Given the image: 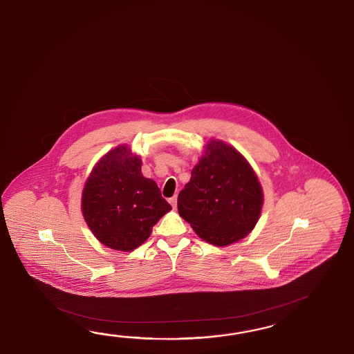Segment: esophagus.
<instances>
[{
	"label": "esophagus",
	"instance_id": "esophagus-1",
	"mask_svg": "<svg viewBox=\"0 0 354 354\" xmlns=\"http://www.w3.org/2000/svg\"><path fill=\"white\" fill-rule=\"evenodd\" d=\"M169 203L172 205V207L176 208V206H177V197H176V196L171 197V198H169Z\"/></svg>",
	"mask_w": 354,
	"mask_h": 354
}]
</instances>
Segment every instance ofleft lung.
I'll use <instances>...</instances> for the list:
<instances>
[{
	"label": "left lung",
	"instance_id": "left-lung-1",
	"mask_svg": "<svg viewBox=\"0 0 354 354\" xmlns=\"http://www.w3.org/2000/svg\"><path fill=\"white\" fill-rule=\"evenodd\" d=\"M263 200L261 185L243 154L225 142L211 140L177 206L202 240L226 246L255 227Z\"/></svg>",
	"mask_w": 354,
	"mask_h": 354
}]
</instances>
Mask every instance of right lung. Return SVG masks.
I'll use <instances>...</instances> for the list:
<instances>
[{"label": "right lung", "mask_w": 354, "mask_h": 354, "mask_svg": "<svg viewBox=\"0 0 354 354\" xmlns=\"http://www.w3.org/2000/svg\"><path fill=\"white\" fill-rule=\"evenodd\" d=\"M140 167L142 160L128 147L119 146L100 158L85 182L84 218L97 240L111 249H137L172 209Z\"/></svg>", "instance_id": "add662e5"}]
</instances>
